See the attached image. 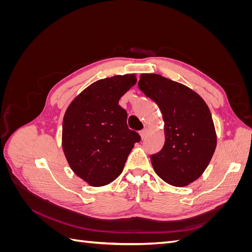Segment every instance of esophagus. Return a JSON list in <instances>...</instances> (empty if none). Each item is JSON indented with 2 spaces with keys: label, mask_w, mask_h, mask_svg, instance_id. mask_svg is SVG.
<instances>
[{
  "label": "esophagus",
  "mask_w": 252,
  "mask_h": 252,
  "mask_svg": "<svg viewBox=\"0 0 252 252\" xmlns=\"http://www.w3.org/2000/svg\"><path fill=\"white\" fill-rule=\"evenodd\" d=\"M146 134H147V129H146V128L142 129V130L140 131V135H141L142 140H143V139H145V136H146Z\"/></svg>",
  "instance_id": "1"
}]
</instances>
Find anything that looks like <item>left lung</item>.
I'll return each mask as SVG.
<instances>
[{
    "label": "left lung",
    "instance_id": "8db88e82",
    "mask_svg": "<svg viewBox=\"0 0 252 252\" xmlns=\"http://www.w3.org/2000/svg\"><path fill=\"white\" fill-rule=\"evenodd\" d=\"M138 86L157 103L164 121L165 143L151 155L156 173L168 184L184 187L199 179L217 147L207 104L192 89L156 73H142Z\"/></svg>",
    "mask_w": 252,
    "mask_h": 252
}]
</instances>
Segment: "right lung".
<instances>
[{
	"mask_svg": "<svg viewBox=\"0 0 252 252\" xmlns=\"http://www.w3.org/2000/svg\"><path fill=\"white\" fill-rule=\"evenodd\" d=\"M134 74L114 75L91 84L68 106L62 146L72 171L90 186L100 187L123 171L138 132L127 126L121 96L135 85Z\"/></svg>",
	"mask_w": 252,
	"mask_h": 252,
	"instance_id": "right-lung-1",
	"label": "right lung"
}]
</instances>
